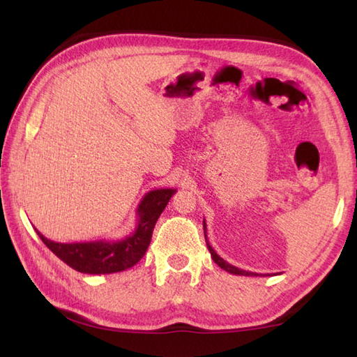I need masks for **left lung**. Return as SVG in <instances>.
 I'll list each match as a JSON object with an SVG mask.
<instances>
[{
	"label": "left lung",
	"instance_id": "obj_1",
	"mask_svg": "<svg viewBox=\"0 0 357 357\" xmlns=\"http://www.w3.org/2000/svg\"><path fill=\"white\" fill-rule=\"evenodd\" d=\"M202 225H204V236H206V241H207V225H206V221H204ZM207 247H208V252H210L211 257H213V261H215L222 270L231 273V275H238V276H259V275H257V273H252V271H247V270H241V268H238V267H234V265L229 264L227 261H224L222 257L219 256L213 248H211V245L208 244V241H207Z\"/></svg>",
	"mask_w": 357,
	"mask_h": 357
}]
</instances>
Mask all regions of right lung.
<instances>
[{
  "mask_svg": "<svg viewBox=\"0 0 357 357\" xmlns=\"http://www.w3.org/2000/svg\"><path fill=\"white\" fill-rule=\"evenodd\" d=\"M174 193H176L174 188H156L146 193L136 208V216H138L136 229L123 239L64 244V242L47 239L38 230L36 233L44 244L73 270L87 275H109V273L124 271L138 264L146 255L158 218L161 216Z\"/></svg>",
  "mask_w": 357,
  "mask_h": 357,
  "instance_id": "1",
  "label": "right lung"
}]
</instances>
